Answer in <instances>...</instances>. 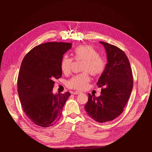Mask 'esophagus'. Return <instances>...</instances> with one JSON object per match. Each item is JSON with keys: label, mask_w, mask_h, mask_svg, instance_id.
I'll return each mask as SVG.
<instances>
[{"label": "esophagus", "mask_w": 152, "mask_h": 152, "mask_svg": "<svg viewBox=\"0 0 152 152\" xmlns=\"http://www.w3.org/2000/svg\"><path fill=\"white\" fill-rule=\"evenodd\" d=\"M81 93H82L80 91H74V92L72 93V94H74V95H77V94H80Z\"/></svg>", "instance_id": "obj_1"}]
</instances>
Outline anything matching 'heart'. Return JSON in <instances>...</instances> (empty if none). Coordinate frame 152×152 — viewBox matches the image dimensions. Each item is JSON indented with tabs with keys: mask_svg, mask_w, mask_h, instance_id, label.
Returning <instances> with one entry per match:
<instances>
[{
	"mask_svg": "<svg viewBox=\"0 0 152 152\" xmlns=\"http://www.w3.org/2000/svg\"><path fill=\"white\" fill-rule=\"evenodd\" d=\"M74 58L76 60H82V73L71 77L67 82L69 88L83 90L87 88L90 81V73L94 76L101 75L106 69L105 59L100 56L99 52L90 45H80L73 50ZM73 59L64 55L61 61V69L64 73H69L70 71Z\"/></svg>",
	"mask_w": 152,
	"mask_h": 152,
	"instance_id": "heart-1",
	"label": "heart"
}]
</instances>
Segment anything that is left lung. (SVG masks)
I'll list each match as a JSON object with an SVG mask.
<instances>
[{
	"label": "left lung",
	"mask_w": 152,
	"mask_h": 152,
	"mask_svg": "<svg viewBox=\"0 0 152 152\" xmlns=\"http://www.w3.org/2000/svg\"><path fill=\"white\" fill-rule=\"evenodd\" d=\"M106 50L107 63L97 85L102 87L101 95L88 93L85 105L88 115L99 123L112 121L123 112L134 84L132 72L125 53L118 47L100 41Z\"/></svg>",
	"instance_id": "1"
}]
</instances>
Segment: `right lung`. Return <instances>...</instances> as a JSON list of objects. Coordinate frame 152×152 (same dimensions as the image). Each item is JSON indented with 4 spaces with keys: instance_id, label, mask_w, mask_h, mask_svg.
Returning <instances> with one entry per match:
<instances>
[{
    "instance_id": "1",
    "label": "right lung",
    "mask_w": 152,
    "mask_h": 152,
    "mask_svg": "<svg viewBox=\"0 0 152 152\" xmlns=\"http://www.w3.org/2000/svg\"><path fill=\"white\" fill-rule=\"evenodd\" d=\"M71 43L48 42L35 46L24 57L17 79V91L23 110L35 124L48 127L61 118L71 94H53L54 79L62 76L61 61Z\"/></svg>"
}]
</instances>
